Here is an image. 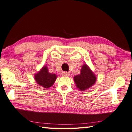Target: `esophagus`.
Instances as JSON below:
<instances>
[{
	"label": "esophagus",
	"instance_id": "obj_1",
	"mask_svg": "<svg viewBox=\"0 0 132 132\" xmlns=\"http://www.w3.org/2000/svg\"><path fill=\"white\" fill-rule=\"evenodd\" d=\"M62 75L63 76H69L70 74H69V73L67 72V71H63V72L62 73Z\"/></svg>",
	"mask_w": 132,
	"mask_h": 132
}]
</instances>
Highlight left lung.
I'll list each match as a JSON object with an SVG mask.
<instances>
[{
	"label": "left lung",
	"instance_id": "8db88e82",
	"mask_svg": "<svg viewBox=\"0 0 132 132\" xmlns=\"http://www.w3.org/2000/svg\"><path fill=\"white\" fill-rule=\"evenodd\" d=\"M74 80L77 87L84 91L95 83L96 77L87 64H84L81 69V73L75 76Z\"/></svg>",
	"mask_w": 132,
	"mask_h": 132
}]
</instances>
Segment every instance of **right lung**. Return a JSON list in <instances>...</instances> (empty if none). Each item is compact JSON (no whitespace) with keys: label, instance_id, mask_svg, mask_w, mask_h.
<instances>
[{"label":"right lung","instance_id":"add662e5","mask_svg":"<svg viewBox=\"0 0 132 132\" xmlns=\"http://www.w3.org/2000/svg\"><path fill=\"white\" fill-rule=\"evenodd\" d=\"M56 79V76L49 73L46 66H44L41 70L35 76V80L37 83L45 88L51 87L54 83Z\"/></svg>","mask_w":132,"mask_h":132}]
</instances>
